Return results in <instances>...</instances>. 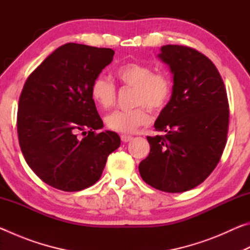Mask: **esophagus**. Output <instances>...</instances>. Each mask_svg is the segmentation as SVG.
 I'll list each match as a JSON object with an SVG mask.
<instances>
[{
  "label": "esophagus",
  "mask_w": 250,
  "mask_h": 250,
  "mask_svg": "<svg viewBox=\"0 0 250 250\" xmlns=\"http://www.w3.org/2000/svg\"><path fill=\"white\" fill-rule=\"evenodd\" d=\"M133 139L132 135H128V134H122L121 135V141L122 142H129Z\"/></svg>",
  "instance_id": "esophagus-1"
}]
</instances>
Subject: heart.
Wrapping results in <instances>:
<instances>
[{
  "label": "heart",
  "instance_id": "heart-1",
  "mask_svg": "<svg viewBox=\"0 0 250 250\" xmlns=\"http://www.w3.org/2000/svg\"><path fill=\"white\" fill-rule=\"evenodd\" d=\"M116 78L125 87L132 88V105L129 110H118L105 117V125L117 132L129 133L150 120L152 112H160L170 103L173 80L166 71H154V67L145 62H130L115 70ZM90 94L97 104L109 109L115 105L117 90L115 84L104 77H97L91 83Z\"/></svg>",
  "mask_w": 250,
  "mask_h": 250
}]
</instances>
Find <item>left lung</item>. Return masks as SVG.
I'll list each match as a JSON object with an SVG mask.
<instances>
[{
    "label": "left lung",
    "mask_w": 250,
    "mask_h": 250,
    "mask_svg": "<svg viewBox=\"0 0 250 250\" xmlns=\"http://www.w3.org/2000/svg\"><path fill=\"white\" fill-rule=\"evenodd\" d=\"M159 58L170 66L173 94L146 137L150 153L139 164L146 184L181 193L203 183L225 149L229 104L221 74L209 58L188 46L166 45Z\"/></svg>",
    "instance_id": "obj_1"
}]
</instances>
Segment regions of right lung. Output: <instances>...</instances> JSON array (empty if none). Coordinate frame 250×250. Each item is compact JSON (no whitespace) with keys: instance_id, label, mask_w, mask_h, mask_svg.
I'll return each mask as SVG.
<instances>
[{"instance_id":"add662e5","label":"right lung","mask_w":250,"mask_h":250,"mask_svg":"<svg viewBox=\"0 0 250 250\" xmlns=\"http://www.w3.org/2000/svg\"><path fill=\"white\" fill-rule=\"evenodd\" d=\"M113 55L111 48L67 43L24 83L18 111L21 150L33 172L55 188L76 192L94 185L108 155L120 146L113 131L96 132L104 122L90 94Z\"/></svg>"}]
</instances>
